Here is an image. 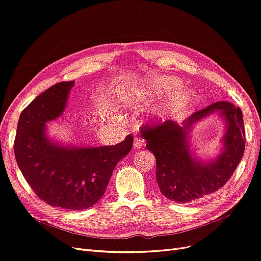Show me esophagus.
Returning a JSON list of instances; mask_svg holds the SVG:
<instances>
[{"label": "esophagus", "instance_id": "1", "mask_svg": "<svg viewBox=\"0 0 261 261\" xmlns=\"http://www.w3.org/2000/svg\"><path fill=\"white\" fill-rule=\"evenodd\" d=\"M144 147V139H141L140 137H135L134 138V148L135 149H140Z\"/></svg>", "mask_w": 261, "mask_h": 261}]
</instances>
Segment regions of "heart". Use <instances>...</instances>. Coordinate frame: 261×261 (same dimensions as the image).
<instances>
[{"mask_svg":"<svg viewBox=\"0 0 261 261\" xmlns=\"http://www.w3.org/2000/svg\"><path fill=\"white\" fill-rule=\"evenodd\" d=\"M181 82L179 78L173 76H161L154 78L149 83V90L154 93H168L159 108V115H164L167 113L177 111V110L186 107L189 101L193 98V91L188 87H180ZM121 101L124 105L135 106L140 101L139 98L133 91L122 88L120 92Z\"/></svg>","mask_w":261,"mask_h":261,"instance_id":"1","label":"heart"}]
</instances>
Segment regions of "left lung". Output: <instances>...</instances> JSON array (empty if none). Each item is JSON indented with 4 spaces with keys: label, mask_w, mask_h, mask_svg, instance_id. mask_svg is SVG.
Wrapping results in <instances>:
<instances>
[{
    "label": "left lung",
    "mask_w": 261,
    "mask_h": 261,
    "mask_svg": "<svg viewBox=\"0 0 261 261\" xmlns=\"http://www.w3.org/2000/svg\"><path fill=\"white\" fill-rule=\"evenodd\" d=\"M211 114L226 122L220 152L209 161H201L190 148L193 126ZM141 135L147 149L155 156V177L160 192L167 198L185 203L215 193L231 178L245 150L243 113L230 102L221 101L192 114L181 125L167 120L155 126H143Z\"/></svg>",
    "instance_id": "1"
}]
</instances>
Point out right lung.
<instances>
[{
    "label": "right lung",
    "instance_id": "1",
    "mask_svg": "<svg viewBox=\"0 0 261 261\" xmlns=\"http://www.w3.org/2000/svg\"><path fill=\"white\" fill-rule=\"evenodd\" d=\"M75 82L50 87L21 112L14 144L19 170L39 198L52 207L84 210L105 195L118 161L127 155L134 137L114 146L63 145L48 136V125L67 106Z\"/></svg>",
    "mask_w": 261,
    "mask_h": 261
}]
</instances>
